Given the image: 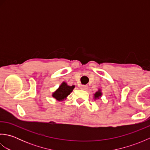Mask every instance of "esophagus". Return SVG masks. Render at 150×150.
<instances>
[{"label":"esophagus","instance_id":"1","mask_svg":"<svg viewBox=\"0 0 150 150\" xmlns=\"http://www.w3.org/2000/svg\"><path fill=\"white\" fill-rule=\"evenodd\" d=\"M80 88L82 90H86L88 89V86L87 85H81Z\"/></svg>","mask_w":150,"mask_h":150}]
</instances>
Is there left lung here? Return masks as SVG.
<instances>
[{"mask_svg":"<svg viewBox=\"0 0 150 150\" xmlns=\"http://www.w3.org/2000/svg\"><path fill=\"white\" fill-rule=\"evenodd\" d=\"M102 95H103L102 90H100V89H98V91L95 92V93L93 94V99L95 100H99V99H100Z\"/></svg>","mask_w":150,"mask_h":150,"instance_id":"1","label":"left lung"}]
</instances>
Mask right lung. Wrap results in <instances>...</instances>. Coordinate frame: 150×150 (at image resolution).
Masks as SVG:
<instances>
[{"mask_svg":"<svg viewBox=\"0 0 150 150\" xmlns=\"http://www.w3.org/2000/svg\"><path fill=\"white\" fill-rule=\"evenodd\" d=\"M75 86H69L66 82H62L59 87L52 93V97L57 101L66 100L67 97L71 93Z\"/></svg>","mask_w":150,"mask_h":150,"instance_id":"obj_1","label":"right lung"}]
</instances>
